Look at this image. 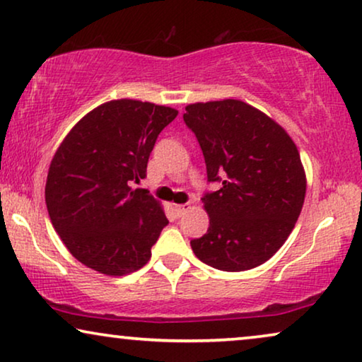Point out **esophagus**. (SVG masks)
Returning <instances> with one entry per match:
<instances>
[{
    "mask_svg": "<svg viewBox=\"0 0 362 362\" xmlns=\"http://www.w3.org/2000/svg\"><path fill=\"white\" fill-rule=\"evenodd\" d=\"M189 207H191V204H176V206H175L176 216H177V217H182V216L186 214L187 211H189Z\"/></svg>",
    "mask_w": 362,
    "mask_h": 362,
    "instance_id": "esophagus-1",
    "label": "esophagus"
}]
</instances>
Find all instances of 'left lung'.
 <instances>
[{
    "mask_svg": "<svg viewBox=\"0 0 362 362\" xmlns=\"http://www.w3.org/2000/svg\"><path fill=\"white\" fill-rule=\"evenodd\" d=\"M182 118L199 141L207 180L222 181L202 197L209 229L191 240L192 252L224 272L265 264L288 239L305 202L295 141L274 118L234 98L191 103Z\"/></svg>",
    "mask_w": 362,
    "mask_h": 362,
    "instance_id": "1",
    "label": "left lung"
}]
</instances>
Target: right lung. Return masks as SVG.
<instances>
[{"label":"right lung","instance_id":"add662e5","mask_svg":"<svg viewBox=\"0 0 362 362\" xmlns=\"http://www.w3.org/2000/svg\"><path fill=\"white\" fill-rule=\"evenodd\" d=\"M177 110L120 98L82 117L54 153L46 206L54 229L78 262L122 276L150 260L168 219L160 201L133 182L146 176L156 138Z\"/></svg>","mask_w":362,"mask_h":362}]
</instances>
